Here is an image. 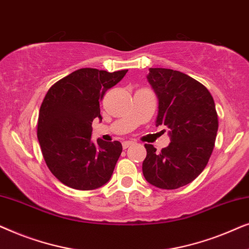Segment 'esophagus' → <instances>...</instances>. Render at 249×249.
<instances>
[{
  "mask_svg": "<svg viewBox=\"0 0 249 249\" xmlns=\"http://www.w3.org/2000/svg\"><path fill=\"white\" fill-rule=\"evenodd\" d=\"M132 144H134V142H122V147H124V149H127L129 146H131Z\"/></svg>",
  "mask_w": 249,
  "mask_h": 249,
  "instance_id": "34e87169",
  "label": "esophagus"
}]
</instances>
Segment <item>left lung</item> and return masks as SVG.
Here are the masks:
<instances>
[{
  "mask_svg": "<svg viewBox=\"0 0 249 249\" xmlns=\"http://www.w3.org/2000/svg\"><path fill=\"white\" fill-rule=\"evenodd\" d=\"M148 83L159 98L156 125L169 129L171 142L156 152L145 144L142 173L151 185L177 189L198 177L212 154L219 120L209 89L186 73L151 68Z\"/></svg>",
  "mask_w": 249,
  "mask_h": 249,
  "instance_id": "left-lung-1",
  "label": "left lung"
}]
</instances>
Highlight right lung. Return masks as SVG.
Returning <instances> with one entry per match:
<instances>
[{
  "mask_svg": "<svg viewBox=\"0 0 249 249\" xmlns=\"http://www.w3.org/2000/svg\"><path fill=\"white\" fill-rule=\"evenodd\" d=\"M128 70L107 72L83 68L52 85L40 105L37 137L55 178L70 188L93 190L110 180L121 155L120 142H93L91 124L101 117L100 101Z\"/></svg>",
  "mask_w": 249,
  "mask_h": 249,
  "instance_id": "obj_1",
  "label": "right lung"
}]
</instances>
